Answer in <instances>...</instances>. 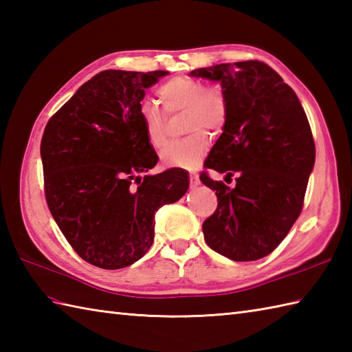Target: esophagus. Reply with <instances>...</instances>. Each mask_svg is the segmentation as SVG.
<instances>
[{"mask_svg": "<svg viewBox=\"0 0 352 352\" xmlns=\"http://www.w3.org/2000/svg\"><path fill=\"white\" fill-rule=\"evenodd\" d=\"M189 180H190V186L192 188H197V186H199V177L197 174H190L189 175Z\"/></svg>", "mask_w": 352, "mask_h": 352, "instance_id": "1", "label": "esophagus"}]
</instances>
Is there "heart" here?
<instances>
[{"mask_svg": "<svg viewBox=\"0 0 352 352\" xmlns=\"http://www.w3.org/2000/svg\"><path fill=\"white\" fill-rule=\"evenodd\" d=\"M157 100L164 115L183 113V131L190 133L172 142L162 154V162L170 168H195L206 155L210 136L222 133L228 118V101L221 87L207 86L195 77H177L157 87ZM140 119L146 142L154 149L166 145V119L154 104L140 107Z\"/></svg>", "mask_w": 352, "mask_h": 352, "instance_id": "1", "label": "heart"}]
</instances>
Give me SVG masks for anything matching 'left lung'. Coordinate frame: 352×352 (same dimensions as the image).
<instances>
[{
    "label": "left lung",
    "mask_w": 352,
    "mask_h": 352,
    "mask_svg": "<svg viewBox=\"0 0 352 352\" xmlns=\"http://www.w3.org/2000/svg\"><path fill=\"white\" fill-rule=\"evenodd\" d=\"M190 76L219 81L228 101L227 124L204 166L226 178L237 174L233 189L201 174L218 197L204 239L230 260L263 258L302 210L316 157L309 119L294 89L263 62L221 63Z\"/></svg>",
    "instance_id": "obj_1"
}]
</instances>
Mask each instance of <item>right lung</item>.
<instances>
[{
  "mask_svg": "<svg viewBox=\"0 0 352 352\" xmlns=\"http://www.w3.org/2000/svg\"><path fill=\"white\" fill-rule=\"evenodd\" d=\"M168 71H102L45 126L41 157L52 218L78 256L102 269L144 257L154 241V214L189 189L172 168L140 177L159 157L140 119L145 91Z\"/></svg>",
  "mask_w": 352,
  "mask_h": 352,
  "instance_id": "obj_1",
  "label": "right lung"
}]
</instances>
